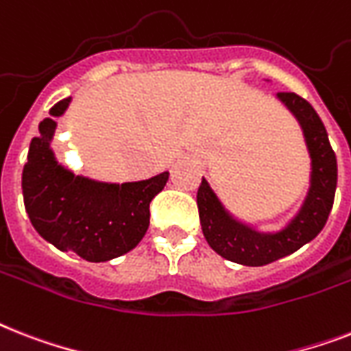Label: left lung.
I'll list each match as a JSON object with an SVG mask.
<instances>
[{
    "label": "left lung",
    "instance_id": "8db88e82",
    "mask_svg": "<svg viewBox=\"0 0 351 351\" xmlns=\"http://www.w3.org/2000/svg\"><path fill=\"white\" fill-rule=\"evenodd\" d=\"M276 99L298 121L310 155V187L298 213L278 230H259L236 218L205 178L196 195L202 230L210 249L245 267L272 263L314 240L328 220L337 187L335 153L314 108L295 93H278Z\"/></svg>",
    "mask_w": 351,
    "mask_h": 351
}]
</instances>
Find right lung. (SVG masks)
<instances>
[{
    "label": "right lung",
    "instance_id": "1",
    "mask_svg": "<svg viewBox=\"0 0 351 351\" xmlns=\"http://www.w3.org/2000/svg\"><path fill=\"white\" fill-rule=\"evenodd\" d=\"M62 99L39 122L23 167V200L41 238L62 252L101 263L126 254L146 234L149 204L169 180V171L141 182H101L75 175L52 149L57 122L70 106Z\"/></svg>",
    "mask_w": 351,
    "mask_h": 351
}]
</instances>
